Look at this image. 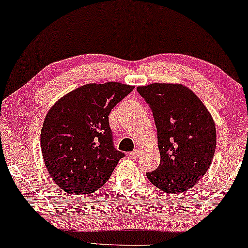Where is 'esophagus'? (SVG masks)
<instances>
[{"instance_id":"obj_1","label":"esophagus","mask_w":248,"mask_h":248,"mask_svg":"<svg viewBox=\"0 0 248 248\" xmlns=\"http://www.w3.org/2000/svg\"><path fill=\"white\" fill-rule=\"evenodd\" d=\"M139 155H140V152H139V150H135V151H133V152H131V153L128 154V156L131 158H136V157H139Z\"/></svg>"}]
</instances>
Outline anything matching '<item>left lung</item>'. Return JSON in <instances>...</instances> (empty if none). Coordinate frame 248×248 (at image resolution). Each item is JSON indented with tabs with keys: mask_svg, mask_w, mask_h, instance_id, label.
Returning a JSON list of instances; mask_svg holds the SVG:
<instances>
[{
	"mask_svg": "<svg viewBox=\"0 0 248 248\" xmlns=\"http://www.w3.org/2000/svg\"><path fill=\"white\" fill-rule=\"evenodd\" d=\"M153 112L161 163L146 176L167 194L188 190L206 174L214 157V120L196 94L173 83L139 86Z\"/></svg>",
	"mask_w": 248,
	"mask_h": 248,
	"instance_id": "obj_1",
	"label": "left lung"
}]
</instances>
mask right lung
Here are the masks:
<instances>
[{"instance_id":"1","label":"right lung","mask_w":248,"mask_h":248,"mask_svg":"<svg viewBox=\"0 0 248 248\" xmlns=\"http://www.w3.org/2000/svg\"><path fill=\"white\" fill-rule=\"evenodd\" d=\"M134 86L119 82L79 86L48 109L41 131L46 170L61 189L73 195L96 192L124 153L113 147L108 115Z\"/></svg>"}]
</instances>
